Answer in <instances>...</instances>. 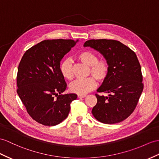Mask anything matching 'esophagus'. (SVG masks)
I'll list each match as a JSON object with an SVG mask.
<instances>
[{
    "instance_id": "34e87169",
    "label": "esophagus",
    "mask_w": 159,
    "mask_h": 159,
    "mask_svg": "<svg viewBox=\"0 0 159 159\" xmlns=\"http://www.w3.org/2000/svg\"><path fill=\"white\" fill-rule=\"evenodd\" d=\"M86 96V95H81V94H78L77 95V97L80 98H85Z\"/></svg>"
}]
</instances>
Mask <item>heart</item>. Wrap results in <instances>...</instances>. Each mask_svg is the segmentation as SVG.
Here are the masks:
<instances>
[{
    "label": "heart",
    "mask_w": 159,
    "mask_h": 159,
    "mask_svg": "<svg viewBox=\"0 0 159 159\" xmlns=\"http://www.w3.org/2000/svg\"><path fill=\"white\" fill-rule=\"evenodd\" d=\"M78 59L88 66H90L89 73L94 78L102 82L105 80L109 72V64L105 59H98V56L90 51H83L77 55ZM60 71L64 78L71 80L73 77L71 61L66 59L60 65ZM96 86V81L93 77H88L84 80H77L69 85V90L77 94L84 95L92 91Z\"/></svg>",
    "instance_id": "1"
}]
</instances>
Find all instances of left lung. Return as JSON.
Here are the masks:
<instances>
[{
    "mask_svg": "<svg viewBox=\"0 0 159 159\" xmlns=\"http://www.w3.org/2000/svg\"><path fill=\"white\" fill-rule=\"evenodd\" d=\"M84 46L101 53L110 67L109 75L97 90L109 94L104 96L96 94L97 103L93 107L92 115L106 124L123 121L134 112L144 88L136 55L117 40H90Z\"/></svg>",
    "mask_w": 159,
    "mask_h": 159,
    "instance_id": "left-lung-1",
    "label": "left lung"
}]
</instances>
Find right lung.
<instances>
[{
  "mask_svg": "<svg viewBox=\"0 0 159 159\" xmlns=\"http://www.w3.org/2000/svg\"><path fill=\"white\" fill-rule=\"evenodd\" d=\"M77 41L43 40L26 50L21 58L17 92L30 117L40 124H59L77 98L75 94H63L67 84L60 71V62Z\"/></svg>",
  "mask_w": 159,
  "mask_h": 159,
  "instance_id": "1",
  "label": "right lung"
}]
</instances>
